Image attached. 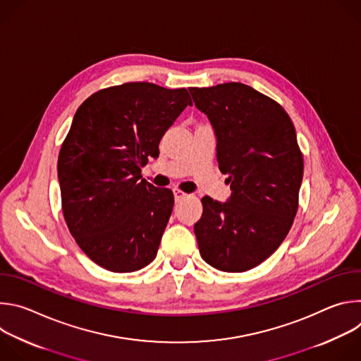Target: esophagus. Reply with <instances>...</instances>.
<instances>
[{"instance_id": "1", "label": "esophagus", "mask_w": 361, "mask_h": 361, "mask_svg": "<svg viewBox=\"0 0 361 361\" xmlns=\"http://www.w3.org/2000/svg\"><path fill=\"white\" fill-rule=\"evenodd\" d=\"M174 197H176V200H177V201H180V200H183V198L188 197V194H187V192H184V191H181V190H178V188H176V190H174Z\"/></svg>"}]
</instances>
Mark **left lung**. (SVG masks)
Listing matches in <instances>:
<instances>
[{
	"label": "left lung",
	"mask_w": 361,
	"mask_h": 361,
	"mask_svg": "<svg viewBox=\"0 0 361 361\" xmlns=\"http://www.w3.org/2000/svg\"><path fill=\"white\" fill-rule=\"evenodd\" d=\"M217 137V161L228 201L202 197L194 226L202 260L243 273L259 266L287 237L298 209L302 154L295 128L273 98L241 82L188 88Z\"/></svg>",
	"instance_id": "1"
}]
</instances>
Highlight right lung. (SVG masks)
<instances>
[{
	"mask_svg": "<svg viewBox=\"0 0 361 361\" xmlns=\"http://www.w3.org/2000/svg\"><path fill=\"white\" fill-rule=\"evenodd\" d=\"M185 88L126 82L78 107L59 156L61 207L78 247L99 267L137 271L156 259L174 195L141 180L181 111Z\"/></svg>",
	"mask_w": 361,
	"mask_h": 361,
	"instance_id": "1",
	"label": "right lung"
}]
</instances>
